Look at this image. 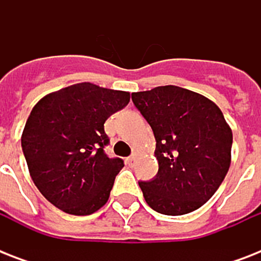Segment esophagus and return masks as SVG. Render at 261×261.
I'll use <instances>...</instances> for the list:
<instances>
[{
  "mask_svg": "<svg viewBox=\"0 0 261 261\" xmlns=\"http://www.w3.org/2000/svg\"><path fill=\"white\" fill-rule=\"evenodd\" d=\"M134 157H133V155H131V157H127L126 159V164L127 165H128V167H133V165H134Z\"/></svg>",
  "mask_w": 261,
  "mask_h": 261,
  "instance_id": "1",
  "label": "esophagus"
}]
</instances>
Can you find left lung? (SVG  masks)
Segmentation results:
<instances>
[{"instance_id":"obj_1","label":"left lung","mask_w":261,"mask_h":261,"mask_svg":"<svg viewBox=\"0 0 261 261\" xmlns=\"http://www.w3.org/2000/svg\"><path fill=\"white\" fill-rule=\"evenodd\" d=\"M155 138L159 172L139 181L157 213L198 210L218 190L231 159L233 134L218 106L202 94L167 85L131 94Z\"/></svg>"}]
</instances>
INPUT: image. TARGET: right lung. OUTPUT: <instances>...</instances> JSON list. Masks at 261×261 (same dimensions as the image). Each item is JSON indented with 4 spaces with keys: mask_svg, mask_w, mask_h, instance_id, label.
Instances as JSON below:
<instances>
[{
    "mask_svg": "<svg viewBox=\"0 0 261 261\" xmlns=\"http://www.w3.org/2000/svg\"><path fill=\"white\" fill-rule=\"evenodd\" d=\"M128 101V92L81 83L47 94L32 108L22 153L35 186L59 210L89 215L107 203L124 164L106 154L104 123Z\"/></svg>",
    "mask_w": 261,
    "mask_h": 261,
    "instance_id": "1",
    "label": "right lung"
}]
</instances>
